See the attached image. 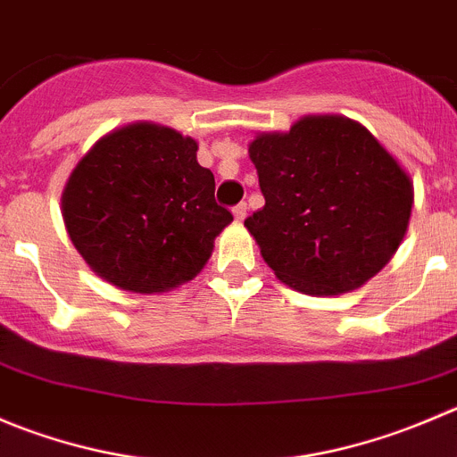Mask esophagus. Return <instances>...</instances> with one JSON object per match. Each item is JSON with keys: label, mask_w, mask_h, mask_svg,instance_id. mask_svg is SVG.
Returning a JSON list of instances; mask_svg holds the SVG:
<instances>
[{"label": "esophagus", "mask_w": 457, "mask_h": 457, "mask_svg": "<svg viewBox=\"0 0 457 457\" xmlns=\"http://www.w3.org/2000/svg\"><path fill=\"white\" fill-rule=\"evenodd\" d=\"M232 214H234V219H237L238 223H241V220L247 216V205H245V203H238V205L232 210Z\"/></svg>", "instance_id": "esophagus-1"}]
</instances>
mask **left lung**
Returning a JSON list of instances; mask_svg holds the SVG:
<instances>
[{
    "mask_svg": "<svg viewBox=\"0 0 457 457\" xmlns=\"http://www.w3.org/2000/svg\"><path fill=\"white\" fill-rule=\"evenodd\" d=\"M265 205L245 219L278 281L303 295L357 290L409 228L413 183L360 122L305 116L250 143Z\"/></svg>",
    "mask_w": 457,
    "mask_h": 457,
    "instance_id": "obj_1",
    "label": "left lung"
}]
</instances>
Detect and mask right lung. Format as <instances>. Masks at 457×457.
Masks as SVG:
<instances>
[{"label": "right lung", "instance_id": "right-lung-1", "mask_svg": "<svg viewBox=\"0 0 457 457\" xmlns=\"http://www.w3.org/2000/svg\"><path fill=\"white\" fill-rule=\"evenodd\" d=\"M189 136L136 122L97 140L69 176L62 216L88 268L120 290L154 295L192 281L232 214Z\"/></svg>", "mask_w": 457, "mask_h": 457}]
</instances>
